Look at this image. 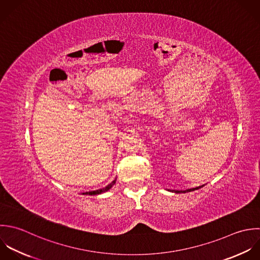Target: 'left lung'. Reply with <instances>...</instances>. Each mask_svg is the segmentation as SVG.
Segmentation results:
<instances>
[{"instance_id": "left-lung-1", "label": "left lung", "mask_w": 260, "mask_h": 260, "mask_svg": "<svg viewBox=\"0 0 260 260\" xmlns=\"http://www.w3.org/2000/svg\"><path fill=\"white\" fill-rule=\"evenodd\" d=\"M204 187V185H201V186H198V187H194V188H189V189H185V190H174V189H168V191H171V192H175V193H185V192H190V191H194V190H198L200 188Z\"/></svg>"}]
</instances>
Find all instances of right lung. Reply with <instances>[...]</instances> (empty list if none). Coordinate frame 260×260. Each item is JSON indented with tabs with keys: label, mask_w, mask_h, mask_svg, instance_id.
Returning a JSON list of instances; mask_svg holds the SVG:
<instances>
[{
	"label": "right lung",
	"mask_w": 260,
	"mask_h": 260,
	"mask_svg": "<svg viewBox=\"0 0 260 260\" xmlns=\"http://www.w3.org/2000/svg\"><path fill=\"white\" fill-rule=\"evenodd\" d=\"M115 182H116V178L110 183V184H108L106 187H104V188H101V189H98V190H93V191H88V192H84L83 194H86V196H97V194H101V193H103V192H106V191H108L114 184H115Z\"/></svg>",
	"instance_id": "right-lung-1"
}]
</instances>
